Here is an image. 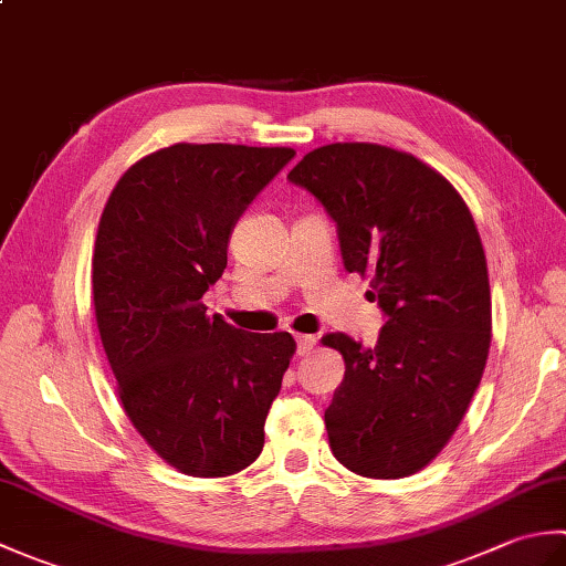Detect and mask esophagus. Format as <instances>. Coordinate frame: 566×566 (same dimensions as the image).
<instances>
[{"mask_svg":"<svg viewBox=\"0 0 566 566\" xmlns=\"http://www.w3.org/2000/svg\"><path fill=\"white\" fill-rule=\"evenodd\" d=\"M316 345V335H296V353L298 355H308Z\"/></svg>","mask_w":566,"mask_h":566,"instance_id":"34e87169","label":"esophagus"}]
</instances>
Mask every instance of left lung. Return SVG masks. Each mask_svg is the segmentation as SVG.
I'll return each mask as SVG.
<instances>
[{
	"mask_svg": "<svg viewBox=\"0 0 566 566\" xmlns=\"http://www.w3.org/2000/svg\"><path fill=\"white\" fill-rule=\"evenodd\" d=\"M338 228L347 272L369 276L387 316L375 347L345 333V377L326 408L331 450L350 472L401 479L448 444L482 381L491 292L482 238L440 172L375 143H333L286 175Z\"/></svg>",
	"mask_w": 566,
	"mask_h": 566,
	"instance_id": "obj_1",
	"label": "left lung"
}]
</instances>
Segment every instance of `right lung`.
<instances>
[{"instance_id":"add662e5","label":"right lung","mask_w":566,"mask_h":566,"mask_svg":"<svg viewBox=\"0 0 566 566\" xmlns=\"http://www.w3.org/2000/svg\"><path fill=\"white\" fill-rule=\"evenodd\" d=\"M294 155L177 143L128 167L104 207L92 258L104 353L130 423L182 474L228 476L262 452L296 343L209 318L201 296L238 219Z\"/></svg>"}]
</instances>
